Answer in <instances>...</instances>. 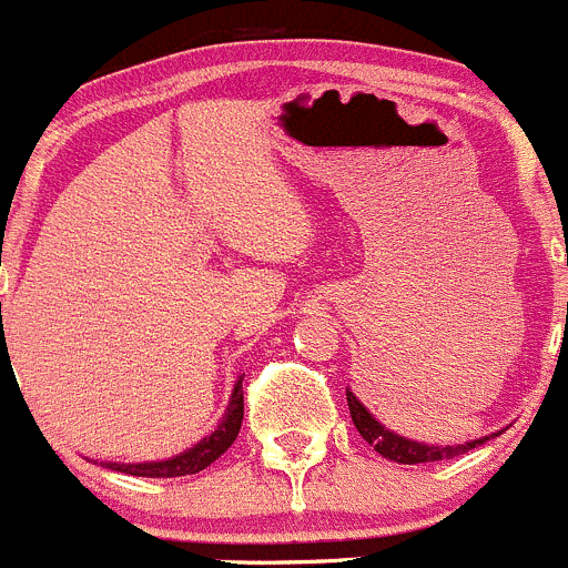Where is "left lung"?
I'll return each instance as SVG.
<instances>
[{
  "mask_svg": "<svg viewBox=\"0 0 568 568\" xmlns=\"http://www.w3.org/2000/svg\"><path fill=\"white\" fill-rule=\"evenodd\" d=\"M566 321H568V304H566ZM345 398H348L351 420H354L356 432H359V435L365 437V440H368L382 457H387V460H393V463H404V466H415V463L452 460V457L466 455V452L477 449V446H483L485 440H490V435H488V437H479V440H471V443H457V446H426V443L407 440V437L385 429V426H382L379 420L368 413V409L362 407L359 398H356L351 390H345ZM496 435H499V432H496Z\"/></svg>",
  "mask_w": 568,
  "mask_h": 568,
  "instance_id": "1",
  "label": "left lung"
}]
</instances>
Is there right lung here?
<instances>
[{
  "label": "right lung",
  "mask_w": 568,
  "mask_h": 568,
  "mask_svg": "<svg viewBox=\"0 0 568 568\" xmlns=\"http://www.w3.org/2000/svg\"><path fill=\"white\" fill-rule=\"evenodd\" d=\"M242 415H245V402H242V379L236 382L234 393H231V404L229 413H225L223 424L212 432L209 437L192 446L183 455L172 457V460H161V463H136V466H119V463H105L108 468L122 474H131V477H186V474H197L203 468L212 466L220 455L229 452L231 443L236 440L242 426Z\"/></svg>",
  "instance_id": "add662e5"
}]
</instances>
